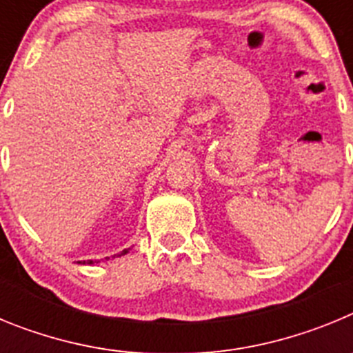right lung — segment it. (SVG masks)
<instances>
[{
	"instance_id": "right-lung-1",
	"label": "right lung",
	"mask_w": 353,
	"mask_h": 353,
	"mask_svg": "<svg viewBox=\"0 0 353 353\" xmlns=\"http://www.w3.org/2000/svg\"><path fill=\"white\" fill-rule=\"evenodd\" d=\"M125 252H127V251H123V254H125ZM90 263H92V261H90Z\"/></svg>"
}]
</instances>
